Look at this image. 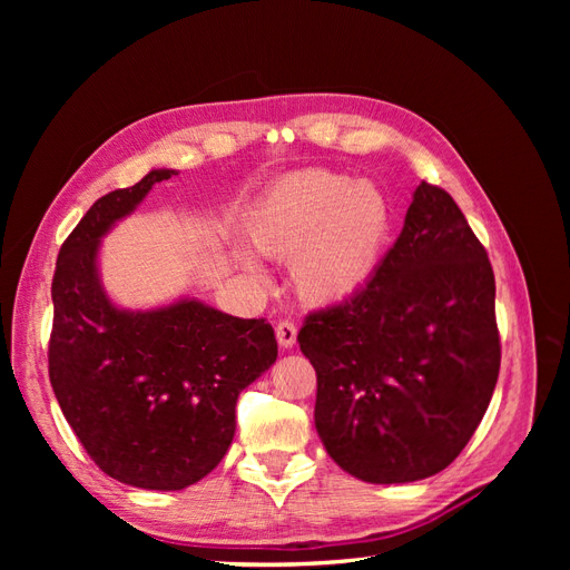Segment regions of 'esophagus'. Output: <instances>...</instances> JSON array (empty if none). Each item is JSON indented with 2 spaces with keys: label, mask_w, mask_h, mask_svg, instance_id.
I'll use <instances>...</instances> for the list:
<instances>
[{
  "label": "esophagus",
  "mask_w": 570,
  "mask_h": 570,
  "mask_svg": "<svg viewBox=\"0 0 570 570\" xmlns=\"http://www.w3.org/2000/svg\"><path fill=\"white\" fill-rule=\"evenodd\" d=\"M275 335H278L281 347L292 350V347H295V342H297V325L292 321H281L278 327H275Z\"/></svg>",
  "instance_id": "obj_1"
}]
</instances>
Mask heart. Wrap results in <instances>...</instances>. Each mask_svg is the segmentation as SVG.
<instances>
[{
  "label": "heart",
  "instance_id": "obj_1",
  "mask_svg": "<svg viewBox=\"0 0 570 570\" xmlns=\"http://www.w3.org/2000/svg\"><path fill=\"white\" fill-rule=\"evenodd\" d=\"M394 209L375 180L337 170H299L275 183L245 220L249 245L273 258L289 259V281L312 304H331L368 283L390 245ZM243 268L256 281L264 273L249 254Z\"/></svg>",
  "mask_w": 570,
  "mask_h": 570
}]
</instances>
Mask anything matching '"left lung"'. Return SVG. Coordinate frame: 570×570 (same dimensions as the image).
I'll use <instances>...</instances> for the list:
<instances>
[{"instance_id":"left-lung-1","label":"left lung","mask_w":570,"mask_h":570,"mask_svg":"<svg viewBox=\"0 0 570 570\" xmlns=\"http://www.w3.org/2000/svg\"><path fill=\"white\" fill-rule=\"evenodd\" d=\"M297 340L316 368L318 438L342 471L375 485L444 471L502 361L494 273L456 202L421 183L373 278L308 314Z\"/></svg>"}]
</instances>
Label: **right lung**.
<instances>
[{
  "label": "right lung",
  "instance_id": "right-lung-1",
  "mask_svg": "<svg viewBox=\"0 0 570 570\" xmlns=\"http://www.w3.org/2000/svg\"><path fill=\"white\" fill-rule=\"evenodd\" d=\"M154 168L99 197L61 245L51 302L49 381L68 425L107 475L142 490H183L212 473L235 435L237 396L278 356L264 318L199 299L147 312L116 306L99 278V243L149 189Z\"/></svg>",
  "mask_w": 570,
  "mask_h": 570
}]
</instances>
